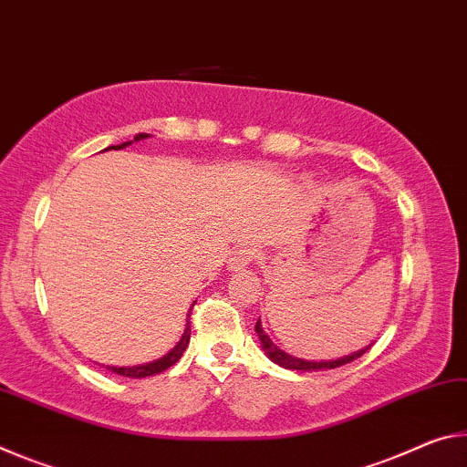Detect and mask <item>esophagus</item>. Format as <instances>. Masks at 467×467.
Returning a JSON list of instances; mask_svg holds the SVG:
<instances>
[{
    "instance_id": "esophagus-1",
    "label": "esophagus",
    "mask_w": 467,
    "mask_h": 467,
    "mask_svg": "<svg viewBox=\"0 0 467 467\" xmlns=\"http://www.w3.org/2000/svg\"><path fill=\"white\" fill-rule=\"evenodd\" d=\"M254 258H256L254 248H240L232 258H229L227 269L229 271H244V269H248V265L254 261Z\"/></svg>"
}]
</instances>
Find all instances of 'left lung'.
Wrapping results in <instances>:
<instances>
[{
    "label": "left lung",
    "instance_id": "obj_1",
    "mask_svg": "<svg viewBox=\"0 0 467 467\" xmlns=\"http://www.w3.org/2000/svg\"><path fill=\"white\" fill-rule=\"evenodd\" d=\"M254 328H256V333H258V339H261V343H263L265 354L269 356V360H273L275 364H279L281 368H287V370H302V372L339 368V366H343V364H349V362L358 360V358H360L362 354H366V351H368V349L372 348V343H374V341H372V343H368V346L362 348V349L351 351L349 356L337 358V360H318V362H315V360H304V358H296V356L287 354V351H284L281 348L275 346V343L269 339V335H266V333L263 331L261 318H258V323H256Z\"/></svg>",
    "mask_w": 467,
    "mask_h": 467
}]
</instances>
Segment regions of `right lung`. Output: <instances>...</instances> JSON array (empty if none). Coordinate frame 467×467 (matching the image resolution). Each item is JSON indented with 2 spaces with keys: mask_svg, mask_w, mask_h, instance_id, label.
Masks as SVG:
<instances>
[{
  "mask_svg": "<svg viewBox=\"0 0 467 467\" xmlns=\"http://www.w3.org/2000/svg\"><path fill=\"white\" fill-rule=\"evenodd\" d=\"M150 134H136L134 140H142V139H149ZM132 144V140L130 142H121L118 144V147H107V149H126ZM194 306V304H192ZM190 315H192V308H190L188 312V320H186V328H183V335L182 339L178 341V346H175L170 354H165L163 358H159V360H152V362H147V364H139V366H105L107 370L116 372V374H121V377H128V379H144V377H152V374H159L170 368V366H173L175 362L180 360L183 351H186L188 343H190Z\"/></svg>",
  "mask_w": 467,
  "mask_h": 467,
  "instance_id": "obj_1",
  "label": "right lung"
}]
</instances>
